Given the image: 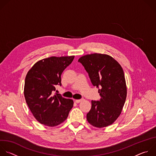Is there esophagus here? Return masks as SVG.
I'll use <instances>...</instances> for the list:
<instances>
[{
    "instance_id": "34e87169",
    "label": "esophagus",
    "mask_w": 156,
    "mask_h": 156,
    "mask_svg": "<svg viewBox=\"0 0 156 156\" xmlns=\"http://www.w3.org/2000/svg\"><path fill=\"white\" fill-rule=\"evenodd\" d=\"M83 100V99H76V100H75V102L76 103H80V102L82 101Z\"/></svg>"
}]
</instances>
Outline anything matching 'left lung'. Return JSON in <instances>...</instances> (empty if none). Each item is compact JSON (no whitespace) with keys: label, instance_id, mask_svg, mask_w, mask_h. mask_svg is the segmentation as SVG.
<instances>
[{"label":"left lung","instance_id":"1","mask_svg":"<svg viewBox=\"0 0 156 156\" xmlns=\"http://www.w3.org/2000/svg\"><path fill=\"white\" fill-rule=\"evenodd\" d=\"M78 61L89 74L94 86L100 87L99 101L92 100L87 120L92 126L103 128L112 125L120 116L127 97L123 69L113 57L93 53L81 56Z\"/></svg>","mask_w":156,"mask_h":156}]
</instances>
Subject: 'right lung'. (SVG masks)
Masks as SVG:
<instances>
[{
    "mask_svg": "<svg viewBox=\"0 0 156 156\" xmlns=\"http://www.w3.org/2000/svg\"><path fill=\"white\" fill-rule=\"evenodd\" d=\"M75 56H52L37 62L28 71L24 87L27 104L38 122L55 127L66 120L73 101L60 94L53 95L55 86L61 85V75Z\"/></svg>",
    "mask_w": 156,
    "mask_h": 156,
    "instance_id": "obj_1",
    "label": "right lung"
}]
</instances>
